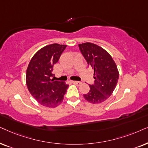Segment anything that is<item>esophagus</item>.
Listing matches in <instances>:
<instances>
[{
  "instance_id": "esophagus-1",
  "label": "esophagus",
  "mask_w": 148,
  "mask_h": 148,
  "mask_svg": "<svg viewBox=\"0 0 148 148\" xmlns=\"http://www.w3.org/2000/svg\"><path fill=\"white\" fill-rule=\"evenodd\" d=\"M72 83L76 84V85H77V86H80V84H82V82L80 81H72Z\"/></svg>"
}]
</instances>
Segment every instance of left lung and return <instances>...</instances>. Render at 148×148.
<instances>
[{"mask_svg":"<svg viewBox=\"0 0 148 148\" xmlns=\"http://www.w3.org/2000/svg\"><path fill=\"white\" fill-rule=\"evenodd\" d=\"M78 47L88 66L94 70V83L89 84V92L84 95V99L92 103H101L111 95L117 84L116 65L107 51L97 45L85 42Z\"/></svg>","mask_w":148,"mask_h":148,"instance_id":"1","label":"left lung"}]
</instances>
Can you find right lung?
<instances>
[{"instance_id":"obj_1","label":"right lung","mask_w":148,"mask_h":148,"mask_svg":"<svg viewBox=\"0 0 148 148\" xmlns=\"http://www.w3.org/2000/svg\"><path fill=\"white\" fill-rule=\"evenodd\" d=\"M67 46L57 43L45 46L33 56L26 71V84L33 97L45 107L54 108L62 103L68 84L51 78L53 66Z\"/></svg>"}]
</instances>
